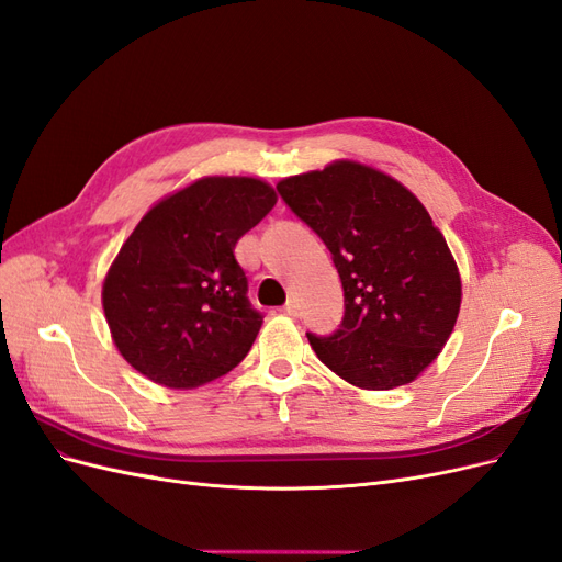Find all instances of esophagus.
<instances>
[{
	"label": "esophagus",
	"mask_w": 562,
	"mask_h": 562,
	"mask_svg": "<svg viewBox=\"0 0 562 562\" xmlns=\"http://www.w3.org/2000/svg\"><path fill=\"white\" fill-rule=\"evenodd\" d=\"M283 314H288V316H297V302H295V300H288V302L283 304Z\"/></svg>",
	"instance_id": "esophagus-1"
}]
</instances>
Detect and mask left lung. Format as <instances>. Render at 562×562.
<instances>
[{
    "mask_svg": "<svg viewBox=\"0 0 562 562\" xmlns=\"http://www.w3.org/2000/svg\"><path fill=\"white\" fill-rule=\"evenodd\" d=\"M285 206L333 255L345 316L333 335L307 333L318 359L353 386L413 382L454 328L462 281L427 209L375 168L335 161L277 184Z\"/></svg>",
    "mask_w": 562,
    "mask_h": 562,
    "instance_id": "obj_1",
    "label": "left lung"
}]
</instances>
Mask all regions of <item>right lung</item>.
I'll return each instance as SVG.
<instances>
[{
	"label": "right lung",
	"instance_id": "right-lung-1",
	"mask_svg": "<svg viewBox=\"0 0 562 562\" xmlns=\"http://www.w3.org/2000/svg\"><path fill=\"white\" fill-rule=\"evenodd\" d=\"M255 178H203L159 201L103 283L112 339L145 378L194 389L244 361L262 326L234 246L274 209Z\"/></svg>",
	"mask_w": 562,
	"mask_h": 562
}]
</instances>
